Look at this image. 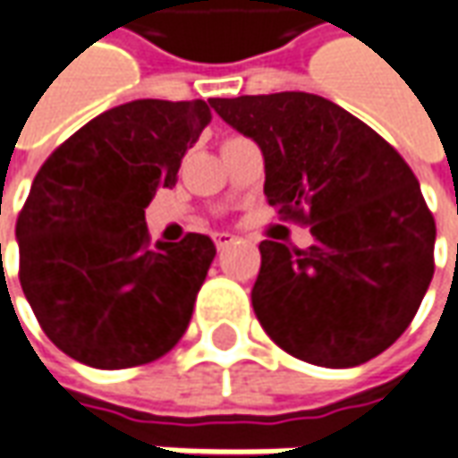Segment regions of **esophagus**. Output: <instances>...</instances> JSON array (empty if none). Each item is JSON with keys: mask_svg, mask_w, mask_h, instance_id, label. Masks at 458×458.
Masks as SVG:
<instances>
[{"mask_svg": "<svg viewBox=\"0 0 458 458\" xmlns=\"http://www.w3.org/2000/svg\"><path fill=\"white\" fill-rule=\"evenodd\" d=\"M213 241H216L217 250H223V248H228V245H233V242H235V235L223 230V233H216V235H213Z\"/></svg>", "mask_w": 458, "mask_h": 458, "instance_id": "34e87169", "label": "esophagus"}]
</instances>
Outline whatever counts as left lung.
<instances>
[{
  "label": "left lung",
  "instance_id": "obj_1",
  "mask_svg": "<svg viewBox=\"0 0 458 458\" xmlns=\"http://www.w3.org/2000/svg\"><path fill=\"white\" fill-rule=\"evenodd\" d=\"M266 160L263 192L313 245L260 242L253 310L291 356L360 366L399 338L434 276L437 225L419 180L381 135L308 92L208 99Z\"/></svg>",
  "mask_w": 458,
  "mask_h": 458
}]
</instances>
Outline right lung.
Here are the masks:
<instances>
[{"label": "right lung", "mask_w": 458, "mask_h": 458, "mask_svg": "<svg viewBox=\"0 0 458 458\" xmlns=\"http://www.w3.org/2000/svg\"><path fill=\"white\" fill-rule=\"evenodd\" d=\"M203 99H132L47 157L17 220L20 283L47 338L92 369L165 356L216 258L208 235L150 245L145 208L210 124Z\"/></svg>", "instance_id": "1"}]
</instances>
